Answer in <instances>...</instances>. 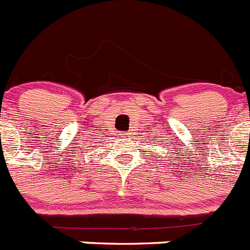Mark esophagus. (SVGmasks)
<instances>
[{"instance_id": "1", "label": "esophagus", "mask_w": 250, "mask_h": 250, "mask_svg": "<svg viewBox=\"0 0 250 250\" xmlns=\"http://www.w3.org/2000/svg\"><path fill=\"white\" fill-rule=\"evenodd\" d=\"M125 135V137H130V134H124Z\"/></svg>"}]
</instances>
